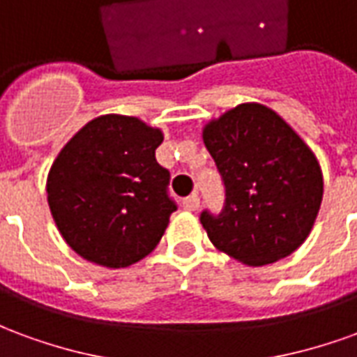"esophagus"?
Instances as JSON below:
<instances>
[{
	"mask_svg": "<svg viewBox=\"0 0 357 357\" xmlns=\"http://www.w3.org/2000/svg\"><path fill=\"white\" fill-rule=\"evenodd\" d=\"M199 206H201V199H199L197 193L189 195L187 199H183V208L185 210H197Z\"/></svg>",
	"mask_w": 357,
	"mask_h": 357,
	"instance_id": "1",
	"label": "esophagus"
}]
</instances>
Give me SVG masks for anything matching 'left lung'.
<instances>
[{
  "instance_id": "8db88e82",
  "label": "left lung",
  "mask_w": 357,
  "mask_h": 357,
  "mask_svg": "<svg viewBox=\"0 0 357 357\" xmlns=\"http://www.w3.org/2000/svg\"><path fill=\"white\" fill-rule=\"evenodd\" d=\"M202 139L225 187L224 210L201 214L212 245L247 266L292 255L321 206L323 174L312 149L260 102L210 120Z\"/></svg>"
}]
</instances>
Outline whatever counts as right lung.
Segmentation results:
<instances>
[{
    "label": "right lung",
    "mask_w": 357,
    "mask_h": 357,
    "mask_svg": "<svg viewBox=\"0 0 357 357\" xmlns=\"http://www.w3.org/2000/svg\"><path fill=\"white\" fill-rule=\"evenodd\" d=\"M164 135L143 120L102 114L61 149L47 176L59 231L84 260L128 268L151 255L176 202L170 172L156 162Z\"/></svg>",
    "instance_id": "obj_1"
}]
</instances>
